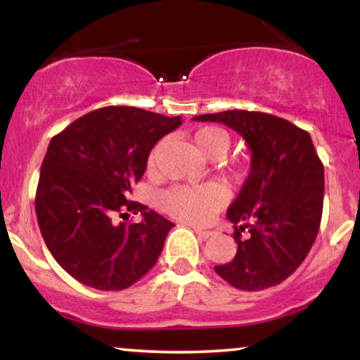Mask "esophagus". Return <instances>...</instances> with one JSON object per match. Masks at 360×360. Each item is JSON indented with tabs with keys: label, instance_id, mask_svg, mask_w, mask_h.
<instances>
[{
	"label": "esophagus",
	"instance_id": "obj_1",
	"mask_svg": "<svg viewBox=\"0 0 360 360\" xmlns=\"http://www.w3.org/2000/svg\"><path fill=\"white\" fill-rule=\"evenodd\" d=\"M195 231V234L198 236L200 239H210L211 236H213V233H211V231H203V229H193Z\"/></svg>",
	"mask_w": 360,
	"mask_h": 360
}]
</instances>
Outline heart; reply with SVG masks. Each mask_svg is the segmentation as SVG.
<instances>
[{
    "label": "heart",
    "instance_id": "obj_1",
    "mask_svg": "<svg viewBox=\"0 0 360 360\" xmlns=\"http://www.w3.org/2000/svg\"><path fill=\"white\" fill-rule=\"evenodd\" d=\"M198 150L210 160H223L229 152L231 139L228 132L214 126L201 127L193 134ZM162 142L152 147L147 157V169L154 170L159 160ZM229 180H238L243 175L239 167H228L224 170ZM228 195L218 184L200 185H174L159 195L160 208L172 218L193 226H206L214 219L221 208L226 205Z\"/></svg>",
    "mask_w": 360,
    "mask_h": 360
}]
</instances>
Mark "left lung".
Wrapping results in <instances>:
<instances>
[{
	"instance_id": "obj_1",
	"label": "left lung",
	"mask_w": 360,
	"mask_h": 360,
	"mask_svg": "<svg viewBox=\"0 0 360 360\" xmlns=\"http://www.w3.org/2000/svg\"><path fill=\"white\" fill-rule=\"evenodd\" d=\"M223 122L252 152L250 174L228 208L238 252L214 270L245 292L275 287L307 257L323 214L324 167L307 131L260 111L231 110L195 116Z\"/></svg>"
}]
</instances>
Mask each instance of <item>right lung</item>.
<instances>
[{"label":"right lung","instance_id":"1","mask_svg":"<svg viewBox=\"0 0 360 360\" xmlns=\"http://www.w3.org/2000/svg\"><path fill=\"white\" fill-rule=\"evenodd\" d=\"M180 124V116L106 106L52 137L36 191L37 223L53 259L80 283L117 292L155 265L174 223L126 196L152 147ZM129 214L143 219H117Z\"/></svg>","mask_w":360,"mask_h":360}]
</instances>
